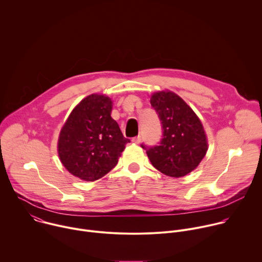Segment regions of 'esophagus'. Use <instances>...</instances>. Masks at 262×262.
<instances>
[{"label": "esophagus", "instance_id": "esophagus-1", "mask_svg": "<svg viewBox=\"0 0 262 262\" xmlns=\"http://www.w3.org/2000/svg\"><path fill=\"white\" fill-rule=\"evenodd\" d=\"M132 142H133V143H135V144H139V143L141 142V137H140V136H138V137L133 138V139H132Z\"/></svg>", "mask_w": 262, "mask_h": 262}]
</instances>
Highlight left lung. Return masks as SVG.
I'll return each instance as SVG.
<instances>
[{
  "label": "left lung",
  "mask_w": 262,
  "mask_h": 262,
  "mask_svg": "<svg viewBox=\"0 0 262 262\" xmlns=\"http://www.w3.org/2000/svg\"><path fill=\"white\" fill-rule=\"evenodd\" d=\"M150 103L162 121L164 138L159 146L146 151L148 159L167 176H185L199 166L208 150L202 122L193 108L170 90L155 92Z\"/></svg>",
  "instance_id": "8db88e82"
}]
</instances>
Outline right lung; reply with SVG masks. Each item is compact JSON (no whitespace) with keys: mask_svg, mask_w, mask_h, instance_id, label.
Returning a JSON list of instances; mask_svg holds the SVG:
<instances>
[{"mask_svg":"<svg viewBox=\"0 0 262 262\" xmlns=\"http://www.w3.org/2000/svg\"><path fill=\"white\" fill-rule=\"evenodd\" d=\"M113 100L93 93L73 107L57 144L65 169L84 181H95L113 169L129 143L111 117Z\"/></svg>","mask_w":262,"mask_h":262,"instance_id":"add662e5","label":"right lung"}]
</instances>
